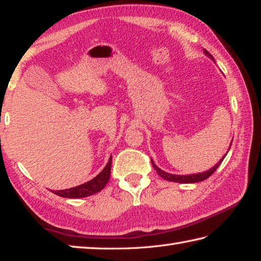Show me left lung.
<instances>
[{
    "mask_svg": "<svg viewBox=\"0 0 261 261\" xmlns=\"http://www.w3.org/2000/svg\"><path fill=\"white\" fill-rule=\"evenodd\" d=\"M205 54H206L207 56H210L211 59L214 61L213 56H212L208 51L205 50ZM230 146H231V145H230ZM226 155H227V154H226ZM226 155H224V156H226ZM224 156H223L222 159H221V160H220L218 163H216V165H215L213 168H212V169L205 171V173L193 174V175H173V174H168V173H166V171L161 170L160 168L154 165L153 161H152V166H153L154 169L156 170V173H158L159 175H160L163 179L170 180V182H176V183H197V182H201V180L208 178L210 176H211L212 174H213L216 169H218V167L221 165V162L223 161Z\"/></svg>",
    "mask_w": 261,
    "mask_h": 261,
    "instance_id": "obj_1",
    "label": "left lung"
}]
</instances>
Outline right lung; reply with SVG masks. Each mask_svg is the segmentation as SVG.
I'll list each match as a JSON object with an SVG mask.
<instances>
[{
  "instance_id": "obj_1",
  "label": "right lung",
  "mask_w": 261,
  "mask_h": 261,
  "mask_svg": "<svg viewBox=\"0 0 261 261\" xmlns=\"http://www.w3.org/2000/svg\"><path fill=\"white\" fill-rule=\"evenodd\" d=\"M110 167H112V156L109 158V161L103 168V170L98 176H95L93 179L88 180V182L82 185H78V187L68 190H59V191L53 192L63 198H84L92 196L94 193H98L108 183L110 177Z\"/></svg>"
}]
</instances>
